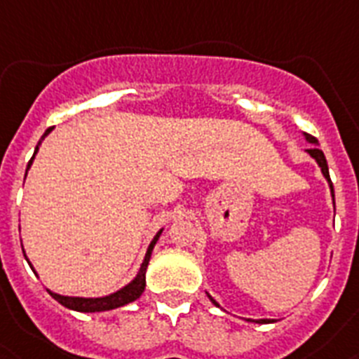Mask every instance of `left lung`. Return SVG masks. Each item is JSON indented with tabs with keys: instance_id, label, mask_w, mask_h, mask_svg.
<instances>
[{
	"instance_id": "1",
	"label": "left lung",
	"mask_w": 359,
	"mask_h": 359,
	"mask_svg": "<svg viewBox=\"0 0 359 359\" xmlns=\"http://www.w3.org/2000/svg\"><path fill=\"white\" fill-rule=\"evenodd\" d=\"M304 137H305V141L309 142V144H313V146H311L309 149H305V151H307V154H309L311 157H313L314 161L318 162V166H320V170H322L323 177H325L327 182H329L330 195H332V198H334V188H332V182H330V177H329V166H327V161H325V155H323V151H322V149H320V148H318V139H316V137L309 135V133H304ZM208 296H210V294H208ZM210 300L213 302V304L217 305V307H220V305H218L217 302H215L213 298H211V296H210ZM248 322H257V323H273L274 320H267V318H264V320H248Z\"/></svg>"
}]
</instances>
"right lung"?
I'll list each match as a JSON object with an SVG mask.
<instances>
[{
    "mask_svg": "<svg viewBox=\"0 0 359 359\" xmlns=\"http://www.w3.org/2000/svg\"><path fill=\"white\" fill-rule=\"evenodd\" d=\"M52 132V128H48L45 132V135L41 137V141L37 142L36 146V151H34L32 158H30L29 166H27V171L30 170V166H32V161L34 157H36L37 149H39V144L43 142V139H45L48 133ZM27 177V175H25ZM162 229L157 233V235L154 236V240H151V244L148 245V251H146L144 255V260H142L141 264V269H139V273H137L135 278L132 280V282L128 283V285H124L123 289H119V291L111 292V294L108 296H101V298H81V296H63V294H57V292H50V296L54 298V300H57L59 304L65 305L67 309H72V311H79V313H102V311H111V309H117V307H123V305H128L132 304V302H135L139 296L144 292V287H146V269H148V264H149V258H151V251H154L155 244H157L158 236H161ZM25 253V251H23ZM25 258H27V255H25ZM27 262H29V258H27ZM30 264V262H29ZM30 267H32V264H30ZM34 271V267H32ZM36 273V271H34ZM37 274V273H36Z\"/></svg>",
    "mask_w": 359,
    "mask_h": 359,
    "instance_id": "add662e5",
    "label": "right lung"
}]
</instances>
